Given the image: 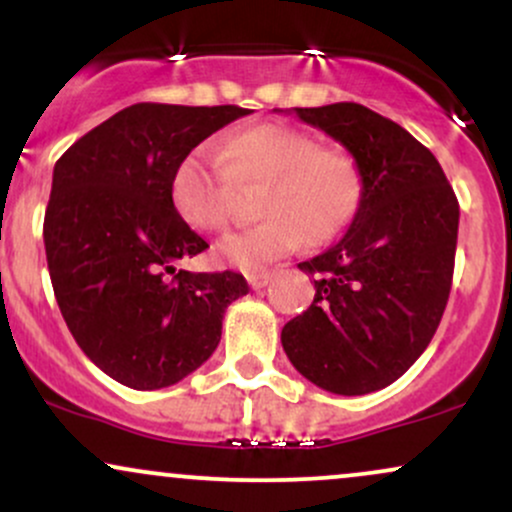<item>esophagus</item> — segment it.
<instances>
[{
  "label": "esophagus",
  "instance_id": "34e87169",
  "mask_svg": "<svg viewBox=\"0 0 512 512\" xmlns=\"http://www.w3.org/2000/svg\"><path fill=\"white\" fill-rule=\"evenodd\" d=\"M269 281H272V274L269 272H255V274H250L248 276V284H250V289H264V286L269 284Z\"/></svg>",
  "mask_w": 512,
  "mask_h": 512
}]
</instances>
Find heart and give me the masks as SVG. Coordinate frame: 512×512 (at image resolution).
<instances>
[{"instance_id":"heart-1","label":"heart","mask_w":512,"mask_h":512,"mask_svg":"<svg viewBox=\"0 0 512 512\" xmlns=\"http://www.w3.org/2000/svg\"><path fill=\"white\" fill-rule=\"evenodd\" d=\"M233 182H264L257 197L264 219L226 236L214 250L221 264L238 269H260L303 240L330 243L351 226L363 199V173L354 156L320 146L303 129L264 122L228 134L219 156L209 146L182 156L170 175V204L195 231H223Z\"/></svg>"}]
</instances>
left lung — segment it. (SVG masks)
Returning a JSON list of instances; mask_svg holds the SVG:
<instances>
[{
	"mask_svg": "<svg viewBox=\"0 0 512 512\" xmlns=\"http://www.w3.org/2000/svg\"><path fill=\"white\" fill-rule=\"evenodd\" d=\"M293 113L356 158L363 199L342 240L298 264L315 276V298L286 322L281 344L310 383L334 395H368L407 373L438 330L460 204L436 156L366 105Z\"/></svg>",
	"mask_w": 512,
	"mask_h": 512,
	"instance_id": "1",
	"label": "left lung"
}]
</instances>
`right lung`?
I'll list each match as a JSON object with an SVG mask.
<instances>
[{"instance_id": "1", "label": "right lung", "mask_w": 512, "mask_h": 512, "mask_svg": "<svg viewBox=\"0 0 512 512\" xmlns=\"http://www.w3.org/2000/svg\"><path fill=\"white\" fill-rule=\"evenodd\" d=\"M238 105L137 103L74 142L55 163L43 238L69 332L103 373L132 390L180 383L214 354L221 320L248 281L185 272L209 248L170 204V175Z\"/></svg>"}]
</instances>
